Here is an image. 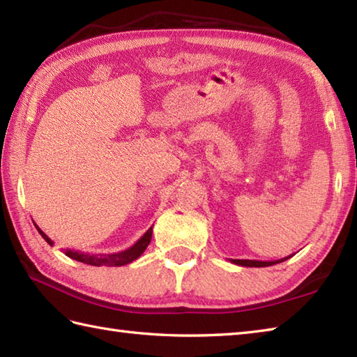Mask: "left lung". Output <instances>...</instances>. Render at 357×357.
<instances>
[{
  "instance_id": "1",
  "label": "left lung",
  "mask_w": 357,
  "mask_h": 357,
  "mask_svg": "<svg viewBox=\"0 0 357 357\" xmlns=\"http://www.w3.org/2000/svg\"><path fill=\"white\" fill-rule=\"evenodd\" d=\"M293 255L282 257V259H278V261H253V259H231L233 264L241 265V267H270V265H275L279 262H284L287 259H290Z\"/></svg>"
}]
</instances>
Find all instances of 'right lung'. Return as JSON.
Wrapping results in <instances>:
<instances>
[{
  "label": "right lung",
  "instance_id": "1",
  "mask_svg": "<svg viewBox=\"0 0 357 357\" xmlns=\"http://www.w3.org/2000/svg\"><path fill=\"white\" fill-rule=\"evenodd\" d=\"M36 227L38 233L41 234L44 238V241L47 242L49 245H53V241L45 234L40 227ZM151 233H153V227H150V229L144 233V236L141 239L136 241V244H133L132 247H128L124 252H119V253H112V255H90V253H81V252H75V250H66V256L72 257V259L78 261V262H84L89 265H95V267H101V265H105V267H121V265H126V264H130L135 259H138V257L144 253V250L147 248V245L150 244L151 241Z\"/></svg>",
  "mask_w": 357,
  "mask_h": 357
}]
</instances>
